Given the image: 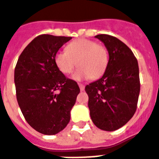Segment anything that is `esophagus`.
<instances>
[{"label":"esophagus","instance_id":"esophagus-1","mask_svg":"<svg viewBox=\"0 0 159 159\" xmlns=\"http://www.w3.org/2000/svg\"><path fill=\"white\" fill-rule=\"evenodd\" d=\"M78 86H79L80 90H81V91H84V89H85V86H84V85L82 84V83H78Z\"/></svg>","mask_w":159,"mask_h":159}]
</instances>
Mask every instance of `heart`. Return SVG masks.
I'll return each instance as SVG.
<instances>
[{
	"label": "heart",
	"instance_id": "heart-1",
	"mask_svg": "<svg viewBox=\"0 0 159 159\" xmlns=\"http://www.w3.org/2000/svg\"><path fill=\"white\" fill-rule=\"evenodd\" d=\"M55 63L61 72L68 74L76 64L78 67L71 75L76 81L98 78L103 74L108 63V52L102 45L92 40H75L66 47V52H57Z\"/></svg>",
	"mask_w": 159,
	"mask_h": 159
}]
</instances>
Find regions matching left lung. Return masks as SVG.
<instances>
[{"label": "left lung", "mask_w": 159, "mask_h": 159, "mask_svg": "<svg viewBox=\"0 0 159 159\" xmlns=\"http://www.w3.org/2000/svg\"><path fill=\"white\" fill-rule=\"evenodd\" d=\"M95 37L108 52V63L101 78L86 86L92 121L102 130L122 128L133 117L140 93L139 63L129 47L114 36Z\"/></svg>", "instance_id": "left-lung-1"}]
</instances>
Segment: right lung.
<instances>
[{
  "label": "right lung",
  "instance_id": "1",
  "mask_svg": "<svg viewBox=\"0 0 159 159\" xmlns=\"http://www.w3.org/2000/svg\"><path fill=\"white\" fill-rule=\"evenodd\" d=\"M71 37L41 35L18 58L14 73L16 99L31 128L45 135L62 131L80 93L75 81L66 78L55 63L58 50Z\"/></svg>",
  "mask_w": 159,
  "mask_h": 159
}]
</instances>
